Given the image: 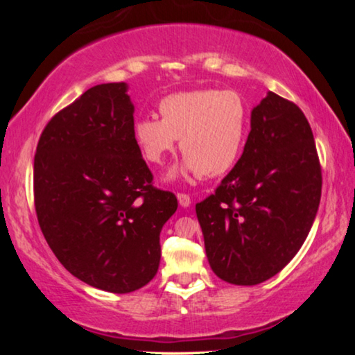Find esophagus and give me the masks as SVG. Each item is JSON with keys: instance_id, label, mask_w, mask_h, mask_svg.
<instances>
[{"instance_id": "esophagus-1", "label": "esophagus", "mask_w": 355, "mask_h": 355, "mask_svg": "<svg viewBox=\"0 0 355 355\" xmlns=\"http://www.w3.org/2000/svg\"><path fill=\"white\" fill-rule=\"evenodd\" d=\"M178 200H179V205L184 207V208H187L189 205H191V197H189L187 193L179 192L178 193Z\"/></svg>"}]
</instances>
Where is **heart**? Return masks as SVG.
Listing matches in <instances>:
<instances>
[{
    "mask_svg": "<svg viewBox=\"0 0 355 355\" xmlns=\"http://www.w3.org/2000/svg\"><path fill=\"white\" fill-rule=\"evenodd\" d=\"M162 119L144 116L134 123V140L142 157L162 164L179 139L186 155L169 179L181 174L221 176L234 168L249 134V108L234 90L196 89L159 100Z\"/></svg>",
    "mask_w": 355,
    "mask_h": 355,
    "instance_id": "1",
    "label": "heart"
}]
</instances>
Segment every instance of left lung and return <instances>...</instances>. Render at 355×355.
Segmentation results:
<instances>
[{
  "mask_svg": "<svg viewBox=\"0 0 355 355\" xmlns=\"http://www.w3.org/2000/svg\"><path fill=\"white\" fill-rule=\"evenodd\" d=\"M320 197L322 166L309 121L268 92L252 110L239 162L196 205L211 270L237 286L279 273L307 239Z\"/></svg>",
  "mask_w": 355,
  "mask_h": 355,
  "instance_id": "obj_1",
  "label": "left lung"
}]
</instances>
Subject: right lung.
Listing matches in <instances>:
<instances>
[{
    "instance_id": "1",
    "label": "right lung",
    "mask_w": 355,
    "mask_h": 355,
    "mask_svg": "<svg viewBox=\"0 0 355 355\" xmlns=\"http://www.w3.org/2000/svg\"><path fill=\"white\" fill-rule=\"evenodd\" d=\"M152 181L128 84L92 87L53 116L33 159V198L43 236L71 275L114 294L153 279L178 198Z\"/></svg>"
}]
</instances>
